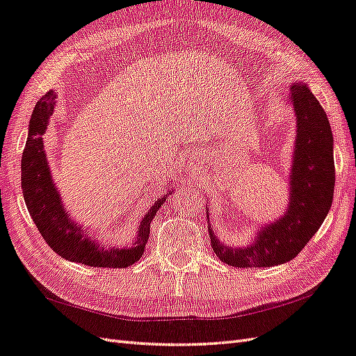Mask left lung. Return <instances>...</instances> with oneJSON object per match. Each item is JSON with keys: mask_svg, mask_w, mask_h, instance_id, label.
I'll return each instance as SVG.
<instances>
[{"mask_svg": "<svg viewBox=\"0 0 356 356\" xmlns=\"http://www.w3.org/2000/svg\"><path fill=\"white\" fill-rule=\"evenodd\" d=\"M287 99L296 116L289 175V204L282 216L264 223L245 246H229L210 232L220 261L234 267H272L290 261L318 231L334 197V137L323 107L307 84L293 83ZM207 222L210 223L207 207Z\"/></svg>", "mask_w": 356, "mask_h": 356, "instance_id": "8db88e82", "label": "left lung"}]
</instances>
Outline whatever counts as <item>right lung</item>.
Listing matches in <instances>:
<instances>
[{
  "mask_svg": "<svg viewBox=\"0 0 356 356\" xmlns=\"http://www.w3.org/2000/svg\"><path fill=\"white\" fill-rule=\"evenodd\" d=\"M56 98V92L49 90L38 101L31 113L29 137L21 164L22 192L29 213L43 240L62 258L90 267L125 268L138 261L143 255L146 241L149 238L151 222L173 188H169L166 195L159 197L143 216L131 248H106L101 241L90 237L88 229L69 218L51 175L43 146V134L54 111Z\"/></svg>",
  "mask_w": 356,
  "mask_h": 356,
  "instance_id": "add662e5",
  "label": "right lung"
}]
</instances>
